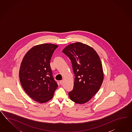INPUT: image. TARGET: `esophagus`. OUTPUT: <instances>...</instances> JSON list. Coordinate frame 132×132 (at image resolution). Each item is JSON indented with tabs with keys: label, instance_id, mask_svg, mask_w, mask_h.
<instances>
[{
	"label": "esophagus",
	"instance_id": "1",
	"mask_svg": "<svg viewBox=\"0 0 132 132\" xmlns=\"http://www.w3.org/2000/svg\"><path fill=\"white\" fill-rule=\"evenodd\" d=\"M63 80H61L60 81V84H61V85H62L63 84Z\"/></svg>",
	"mask_w": 132,
	"mask_h": 132
}]
</instances>
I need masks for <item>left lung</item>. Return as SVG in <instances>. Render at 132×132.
Segmentation results:
<instances>
[{"label":"left lung","instance_id":"8db88e82","mask_svg":"<svg viewBox=\"0 0 132 132\" xmlns=\"http://www.w3.org/2000/svg\"><path fill=\"white\" fill-rule=\"evenodd\" d=\"M62 52L71 60L75 75L73 88L69 96L75 103H85L97 93L103 81L100 57L92 47L81 42L69 45Z\"/></svg>","mask_w":132,"mask_h":132}]
</instances>
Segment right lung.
<instances>
[{"mask_svg": "<svg viewBox=\"0 0 132 132\" xmlns=\"http://www.w3.org/2000/svg\"><path fill=\"white\" fill-rule=\"evenodd\" d=\"M57 47L52 44L35 46L21 61L19 71L21 86L29 96L39 103L50 100L58 86L50 65L51 57Z\"/></svg>", "mask_w": 132, "mask_h": 132, "instance_id": "add662e5", "label": "right lung"}]
</instances>
